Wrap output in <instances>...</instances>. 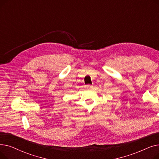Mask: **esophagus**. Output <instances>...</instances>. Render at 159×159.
<instances>
[{
  "mask_svg": "<svg viewBox=\"0 0 159 159\" xmlns=\"http://www.w3.org/2000/svg\"><path fill=\"white\" fill-rule=\"evenodd\" d=\"M93 88V85H91V84H88L86 86V89H91Z\"/></svg>",
  "mask_w": 159,
  "mask_h": 159,
  "instance_id": "obj_1",
  "label": "esophagus"
}]
</instances>
